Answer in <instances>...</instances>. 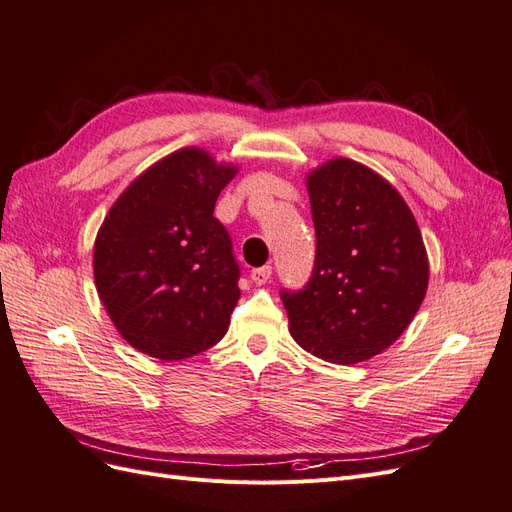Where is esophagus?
<instances>
[{
  "mask_svg": "<svg viewBox=\"0 0 512 512\" xmlns=\"http://www.w3.org/2000/svg\"><path fill=\"white\" fill-rule=\"evenodd\" d=\"M271 273H273V267H271V265L256 267V269H252V282L258 284V286L267 284V282L271 280Z\"/></svg>",
  "mask_w": 512,
  "mask_h": 512,
  "instance_id": "1",
  "label": "esophagus"
}]
</instances>
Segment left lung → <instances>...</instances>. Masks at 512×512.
<instances>
[{
	"label": "left lung",
	"instance_id": "8db88e82",
	"mask_svg": "<svg viewBox=\"0 0 512 512\" xmlns=\"http://www.w3.org/2000/svg\"><path fill=\"white\" fill-rule=\"evenodd\" d=\"M316 258L303 288H282L290 333L324 361L389 348L421 307L429 265L404 198L374 170L337 158L307 177Z\"/></svg>",
	"mask_w": 512,
	"mask_h": 512
}]
</instances>
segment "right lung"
<instances>
[{
	"label": "right lung",
	"mask_w": 512,
	"mask_h": 512,
	"mask_svg": "<svg viewBox=\"0 0 512 512\" xmlns=\"http://www.w3.org/2000/svg\"><path fill=\"white\" fill-rule=\"evenodd\" d=\"M235 177L205 151L153 164L108 211L94 247L98 294L117 331L153 359L181 361L226 335L241 267L215 200Z\"/></svg>",
	"instance_id": "right-lung-1"
}]
</instances>
